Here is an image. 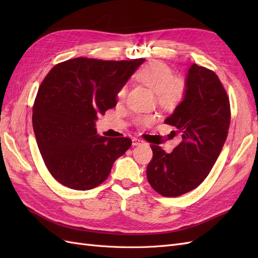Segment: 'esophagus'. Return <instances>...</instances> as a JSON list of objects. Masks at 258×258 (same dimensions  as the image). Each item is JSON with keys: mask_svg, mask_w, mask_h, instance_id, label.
Returning <instances> with one entry per match:
<instances>
[{"mask_svg": "<svg viewBox=\"0 0 258 258\" xmlns=\"http://www.w3.org/2000/svg\"><path fill=\"white\" fill-rule=\"evenodd\" d=\"M143 143H144V141H143V140H141V139H138V138H134V139H132V145H134V146L141 145V144H143Z\"/></svg>", "mask_w": 258, "mask_h": 258, "instance_id": "esophagus-1", "label": "esophagus"}]
</instances>
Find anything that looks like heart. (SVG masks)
Listing matches in <instances>:
<instances>
[{"instance_id":"heart-1","label":"heart","mask_w":258,"mask_h":258,"mask_svg":"<svg viewBox=\"0 0 258 258\" xmlns=\"http://www.w3.org/2000/svg\"><path fill=\"white\" fill-rule=\"evenodd\" d=\"M136 79L156 93V99L160 106L165 108L174 107L182 100L185 93L184 82L173 76L172 70L161 61H151L139 70ZM126 97V88L122 87L117 93V98L122 100ZM151 117H140L139 123H148Z\"/></svg>"}]
</instances>
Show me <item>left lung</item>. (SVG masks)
<instances>
[{"label": "left lung", "instance_id": "8db88e82", "mask_svg": "<svg viewBox=\"0 0 258 258\" xmlns=\"http://www.w3.org/2000/svg\"><path fill=\"white\" fill-rule=\"evenodd\" d=\"M165 122L178 130L182 142L170 154L152 145L153 158L146 175L161 196L178 197L204 182L228 136L230 104L218 76L191 64L182 102Z\"/></svg>", "mask_w": 258, "mask_h": 258}]
</instances>
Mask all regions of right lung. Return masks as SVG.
<instances>
[{
  "label": "right lung",
  "instance_id": "add662e5",
  "mask_svg": "<svg viewBox=\"0 0 258 258\" xmlns=\"http://www.w3.org/2000/svg\"><path fill=\"white\" fill-rule=\"evenodd\" d=\"M144 59L75 58L54 66L42 82L32 123L50 174L69 188L88 190L107 178L129 150V138L99 136L96 120L117 104V93Z\"/></svg>",
  "mask_w": 258,
  "mask_h": 258
}]
</instances>
